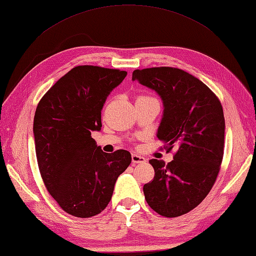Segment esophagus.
I'll use <instances>...</instances> for the list:
<instances>
[{"label": "esophagus", "mask_w": 256, "mask_h": 256, "mask_svg": "<svg viewBox=\"0 0 256 256\" xmlns=\"http://www.w3.org/2000/svg\"><path fill=\"white\" fill-rule=\"evenodd\" d=\"M132 160L134 164H144L146 162V158L142 157V156L137 154H132Z\"/></svg>", "instance_id": "esophagus-1"}]
</instances>
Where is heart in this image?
Masks as SVG:
<instances>
[{"label":"heart","instance_id":"obj_1","mask_svg":"<svg viewBox=\"0 0 256 256\" xmlns=\"http://www.w3.org/2000/svg\"><path fill=\"white\" fill-rule=\"evenodd\" d=\"M140 97H147V96H140Z\"/></svg>","mask_w":256,"mask_h":256}]
</instances>
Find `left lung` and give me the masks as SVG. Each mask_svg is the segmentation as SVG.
Wrapping results in <instances>:
<instances>
[{"instance_id": "left-lung-1", "label": "left lung", "mask_w": 256, "mask_h": 256, "mask_svg": "<svg viewBox=\"0 0 256 256\" xmlns=\"http://www.w3.org/2000/svg\"><path fill=\"white\" fill-rule=\"evenodd\" d=\"M132 80L159 94L164 110L157 137L174 160L151 159L154 180L144 186V199L158 214L176 218L204 200L216 184L224 154L220 99L206 84L176 67L136 70Z\"/></svg>"}]
</instances>
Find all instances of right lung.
I'll use <instances>...</instances> for the list:
<instances>
[{
    "mask_svg": "<svg viewBox=\"0 0 256 256\" xmlns=\"http://www.w3.org/2000/svg\"><path fill=\"white\" fill-rule=\"evenodd\" d=\"M127 72L82 65L60 78L42 97L33 132L40 176L70 216H97L112 200L116 180L132 162L129 151L106 154L92 132L102 128L107 96Z\"/></svg>",
    "mask_w": 256,
    "mask_h": 256,
    "instance_id": "add662e5",
    "label": "right lung"
}]
</instances>
